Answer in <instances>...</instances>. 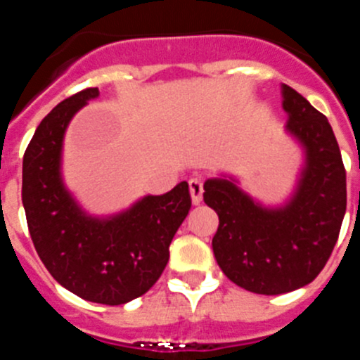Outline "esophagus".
Wrapping results in <instances>:
<instances>
[{"instance_id": "34e87169", "label": "esophagus", "mask_w": 360, "mask_h": 360, "mask_svg": "<svg viewBox=\"0 0 360 360\" xmlns=\"http://www.w3.org/2000/svg\"><path fill=\"white\" fill-rule=\"evenodd\" d=\"M189 193H191V202H193V205H198V203L202 202V195H203V182L200 180V178H191Z\"/></svg>"}]
</instances>
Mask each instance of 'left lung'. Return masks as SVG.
<instances>
[{
	"label": "left lung",
	"instance_id": "obj_1",
	"mask_svg": "<svg viewBox=\"0 0 360 360\" xmlns=\"http://www.w3.org/2000/svg\"><path fill=\"white\" fill-rule=\"evenodd\" d=\"M285 133L303 162L294 189L276 205L241 189L231 173L203 184V202L219 218L212 252L224 274L254 294L297 290L328 262L346 212V171L328 119L281 84Z\"/></svg>",
	"mask_w": 360,
	"mask_h": 360
}]
</instances>
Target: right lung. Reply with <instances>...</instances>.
I'll use <instances>...</instances> for the list:
<instances>
[{
    "mask_svg": "<svg viewBox=\"0 0 360 360\" xmlns=\"http://www.w3.org/2000/svg\"><path fill=\"white\" fill-rule=\"evenodd\" d=\"M97 97L98 88L79 91L41 120L25 151L21 198L34 247L52 278L86 301L115 307L141 297L160 278L191 196L180 182L113 214L82 207L63 178V146L75 113Z\"/></svg>",
    "mask_w": 360,
    "mask_h": 360,
    "instance_id": "right-lung-1",
    "label": "right lung"
}]
</instances>
